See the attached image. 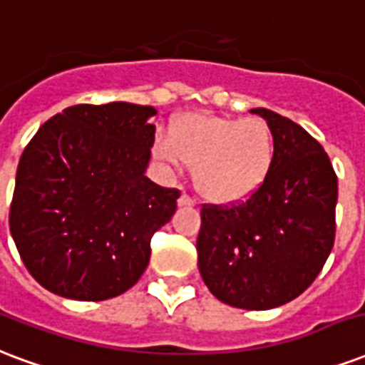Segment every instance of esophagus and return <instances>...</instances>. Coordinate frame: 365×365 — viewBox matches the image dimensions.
I'll list each match as a JSON object with an SVG mask.
<instances>
[{
    "instance_id": "esophagus-1",
    "label": "esophagus",
    "mask_w": 365,
    "mask_h": 365,
    "mask_svg": "<svg viewBox=\"0 0 365 365\" xmlns=\"http://www.w3.org/2000/svg\"><path fill=\"white\" fill-rule=\"evenodd\" d=\"M179 205L180 207H185V205H194V200L188 196V194H180L179 196Z\"/></svg>"
}]
</instances>
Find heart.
I'll use <instances>...</instances> for the list:
<instances>
[{
    "label": "heart",
    "instance_id": "1",
    "mask_svg": "<svg viewBox=\"0 0 365 365\" xmlns=\"http://www.w3.org/2000/svg\"><path fill=\"white\" fill-rule=\"evenodd\" d=\"M160 153L171 163L194 167V185L213 204L250 198L273 173L277 142L262 119L188 113L175 120Z\"/></svg>",
    "mask_w": 365,
    "mask_h": 365
}]
</instances>
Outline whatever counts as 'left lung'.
<instances>
[{
    "instance_id": "obj_1",
    "label": "left lung",
    "mask_w": 365,
    "mask_h": 365,
    "mask_svg": "<svg viewBox=\"0 0 365 365\" xmlns=\"http://www.w3.org/2000/svg\"><path fill=\"white\" fill-rule=\"evenodd\" d=\"M252 113L275 134L273 173L250 198L202 207L196 250L217 300L271 309L300 297L333 250L336 175L322 144L294 120L264 108Z\"/></svg>"
}]
</instances>
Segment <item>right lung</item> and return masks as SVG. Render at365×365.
Segmentation results:
<instances>
[{
  "mask_svg": "<svg viewBox=\"0 0 365 365\" xmlns=\"http://www.w3.org/2000/svg\"><path fill=\"white\" fill-rule=\"evenodd\" d=\"M152 106L78 103L38 128L16 167L9 229L26 269L59 297L100 302L136 284L177 188L148 179Z\"/></svg>",
  "mask_w": 365,
  "mask_h": 365,
  "instance_id": "obj_1",
  "label": "right lung"
}]
</instances>
